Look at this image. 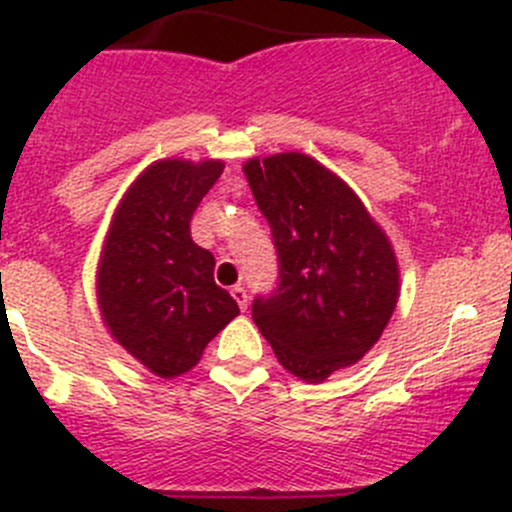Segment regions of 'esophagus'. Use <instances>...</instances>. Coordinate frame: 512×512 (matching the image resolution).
Segmentation results:
<instances>
[{"mask_svg": "<svg viewBox=\"0 0 512 512\" xmlns=\"http://www.w3.org/2000/svg\"><path fill=\"white\" fill-rule=\"evenodd\" d=\"M230 294L235 297V302L240 304V309H247V289L245 287H240V285L232 287Z\"/></svg>", "mask_w": 512, "mask_h": 512, "instance_id": "obj_1", "label": "esophagus"}]
</instances>
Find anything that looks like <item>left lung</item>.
Segmentation results:
<instances>
[{
  "instance_id": "8db88e82",
  "label": "left lung",
  "mask_w": 512,
  "mask_h": 512,
  "mask_svg": "<svg viewBox=\"0 0 512 512\" xmlns=\"http://www.w3.org/2000/svg\"><path fill=\"white\" fill-rule=\"evenodd\" d=\"M245 175L280 265L252 319L287 371L324 381L389 324L399 299L394 250L349 185L304 153L252 158Z\"/></svg>"
}]
</instances>
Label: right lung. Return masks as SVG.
<instances>
[{
	"label": "right lung",
	"instance_id": "1",
	"mask_svg": "<svg viewBox=\"0 0 512 512\" xmlns=\"http://www.w3.org/2000/svg\"><path fill=\"white\" fill-rule=\"evenodd\" d=\"M220 160H158L128 188L98 267L103 322L153 374L193 369L210 339L240 314L213 280L215 257L190 237V220Z\"/></svg>",
	"mask_w": 512,
	"mask_h": 512
}]
</instances>
